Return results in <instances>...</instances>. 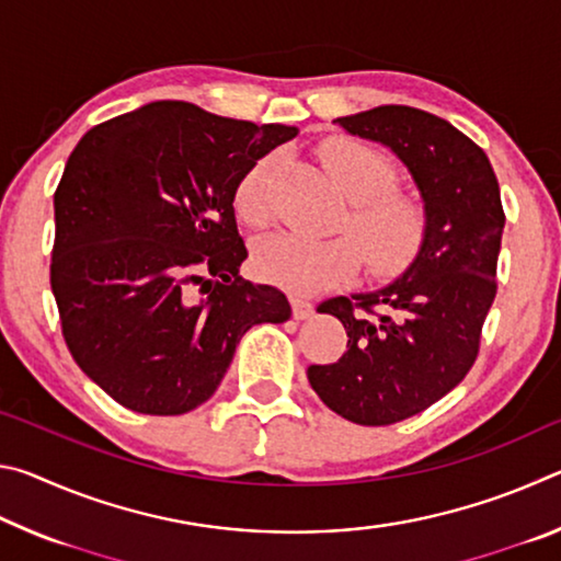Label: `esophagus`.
Wrapping results in <instances>:
<instances>
[{
	"label": "esophagus",
	"mask_w": 561,
	"mask_h": 561,
	"mask_svg": "<svg viewBox=\"0 0 561 561\" xmlns=\"http://www.w3.org/2000/svg\"><path fill=\"white\" fill-rule=\"evenodd\" d=\"M291 314H294V319H299V321L309 319L311 314H314V304L294 294V297H291Z\"/></svg>",
	"instance_id": "1"
}]
</instances>
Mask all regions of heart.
<instances>
[{"instance_id":"obj_1","label":"heart","mask_w":561,"mask_h":561,"mask_svg":"<svg viewBox=\"0 0 561 561\" xmlns=\"http://www.w3.org/2000/svg\"><path fill=\"white\" fill-rule=\"evenodd\" d=\"M329 173L351 197V237H307L279 232L254 247L252 267L264 282L307 294L348 279L358 267V250L366 267L378 274L393 272L413 257L423 240L425 213L411 197L396 193V165L381 150L358 140L334 138L321 148ZM277 160H257L234 193L240 220L262 227L272 217V178Z\"/></svg>"}]
</instances>
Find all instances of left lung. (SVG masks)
Returning a JSON list of instances; mask_svg holds the SVG:
<instances>
[{"mask_svg": "<svg viewBox=\"0 0 561 561\" xmlns=\"http://www.w3.org/2000/svg\"><path fill=\"white\" fill-rule=\"evenodd\" d=\"M336 123L393 150L421 193L425 230L401 277L319 304L344 324L348 344L336 364L309 366L307 376L346 421L391 425L440 401L478 358L505 213L485 150L445 118L378 106Z\"/></svg>", "mask_w": 561, "mask_h": 561, "instance_id": "obj_1", "label": "left lung"}]
</instances>
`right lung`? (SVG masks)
<instances>
[{
  "label": "right lung",
  "mask_w": 561,
  "mask_h": 561,
  "mask_svg": "<svg viewBox=\"0 0 561 561\" xmlns=\"http://www.w3.org/2000/svg\"><path fill=\"white\" fill-rule=\"evenodd\" d=\"M294 126L156 101L91 128L54 193L51 291L76 364L113 401L183 415L210 398L254 324L291 317L240 277V180Z\"/></svg>",
  "instance_id": "obj_1"
}]
</instances>
